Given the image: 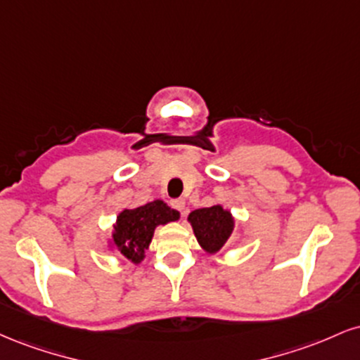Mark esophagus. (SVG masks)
Masks as SVG:
<instances>
[{"mask_svg": "<svg viewBox=\"0 0 360 360\" xmlns=\"http://www.w3.org/2000/svg\"><path fill=\"white\" fill-rule=\"evenodd\" d=\"M171 206L181 213V217H183V218L186 217V203H184V200L171 201Z\"/></svg>", "mask_w": 360, "mask_h": 360, "instance_id": "34e87169", "label": "esophagus"}]
</instances>
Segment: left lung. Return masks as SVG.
<instances>
[{
	"label": "left lung",
	"instance_id": "8db88e82",
	"mask_svg": "<svg viewBox=\"0 0 360 360\" xmlns=\"http://www.w3.org/2000/svg\"><path fill=\"white\" fill-rule=\"evenodd\" d=\"M188 221L201 249L210 255L221 250L235 229L232 212L225 210L221 205L194 210L188 214Z\"/></svg>",
	"mask_w": 360,
	"mask_h": 360
}]
</instances>
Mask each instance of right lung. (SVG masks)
Wrapping results in <instances>:
<instances>
[{
	"label": "right lung",
	"instance_id": "add662e5",
	"mask_svg": "<svg viewBox=\"0 0 360 360\" xmlns=\"http://www.w3.org/2000/svg\"><path fill=\"white\" fill-rule=\"evenodd\" d=\"M181 213L167 206L166 201L154 200L139 208L122 210L108 238V249L118 252L131 264L142 262L150 245L155 229L179 220Z\"/></svg>",
	"mask_w": 360,
	"mask_h": 360
}]
</instances>
